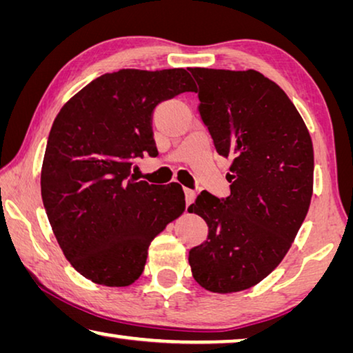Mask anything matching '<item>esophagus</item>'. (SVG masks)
<instances>
[{
  "label": "esophagus",
  "instance_id": "obj_1",
  "mask_svg": "<svg viewBox=\"0 0 353 353\" xmlns=\"http://www.w3.org/2000/svg\"><path fill=\"white\" fill-rule=\"evenodd\" d=\"M183 192H185V201H187V207H188L190 204L193 203L194 198H196V193H194L193 190H190V188H185Z\"/></svg>",
  "mask_w": 353,
  "mask_h": 353
}]
</instances>
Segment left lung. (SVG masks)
Masks as SVG:
<instances>
[{
    "label": "left lung",
    "instance_id": "left-lung-1",
    "mask_svg": "<svg viewBox=\"0 0 353 353\" xmlns=\"http://www.w3.org/2000/svg\"><path fill=\"white\" fill-rule=\"evenodd\" d=\"M190 72L201 119L232 165L228 198L201 192L188 207L209 226L188 262L199 286L239 292L275 270L297 236L312 196V143L286 92L259 72Z\"/></svg>",
    "mask_w": 353,
    "mask_h": 353
}]
</instances>
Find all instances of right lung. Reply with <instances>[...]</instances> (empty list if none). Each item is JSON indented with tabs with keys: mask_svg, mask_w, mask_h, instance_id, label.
I'll return each mask as SVG.
<instances>
[{
	"mask_svg": "<svg viewBox=\"0 0 353 353\" xmlns=\"http://www.w3.org/2000/svg\"><path fill=\"white\" fill-rule=\"evenodd\" d=\"M194 91L185 69H121L92 80L56 116L42 163V201L67 261L92 283H135L150 242L185 210L179 183L138 182L130 168L146 152L159 154L155 106Z\"/></svg>",
	"mask_w": 353,
	"mask_h": 353,
	"instance_id": "right-lung-1",
	"label": "right lung"
}]
</instances>
